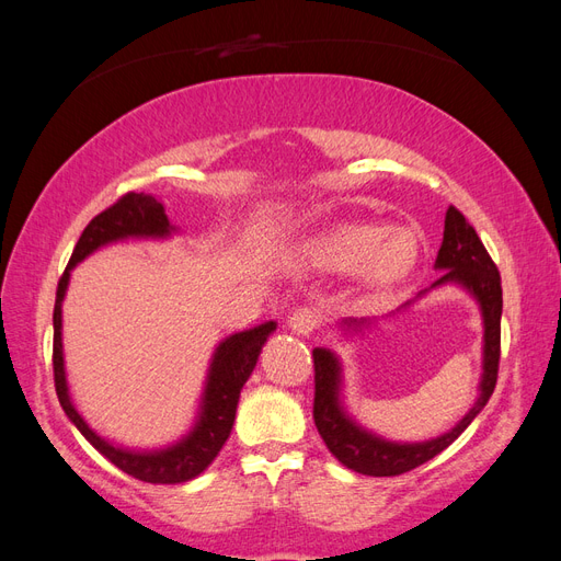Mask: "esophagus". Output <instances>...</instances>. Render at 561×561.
I'll return each instance as SVG.
<instances>
[{
	"instance_id": "obj_1",
	"label": "esophagus",
	"mask_w": 561,
	"mask_h": 561,
	"mask_svg": "<svg viewBox=\"0 0 561 561\" xmlns=\"http://www.w3.org/2000/svg\"><path fill=\"white\" fill-rule=\"evenodd\" d=\"M316 325H318V316H316V311L309 309V307L297 309V311L290 316V320H287V328H290V330H293L295 334H299V336H309V334L316 330Z\"/></svg>"
}]
</instances>
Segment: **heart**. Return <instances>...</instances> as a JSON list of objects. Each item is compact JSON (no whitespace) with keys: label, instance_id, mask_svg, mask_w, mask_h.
Masks as SVG:
<instances>
[{"label":"heart","instance_id":"b5f03b06","mask_svg":"<svg viewBox=\"0 0 561 561\" xmlns=\"http://www.w3.org/2000/svg\"><path fill=\"white\" fill-rule=\"evenodd\" d=\"M411 245L407 247L405 241ZM414 236L402 229H386L377 222H353L322 236L316 248L318 264L334 274L360 271L369 290L381 293L410 274L416 260Z\"/></svg>","mask_w":561,"mask_h":561}]
</instances>
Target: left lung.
I'll return each mask as SVG.
<instances>
[{
    "instance_id": "left-lung-1",
    "label": "left lung",
    "mask_w": 561,
    "mask_h": 561,
    "mask_svg": "<svg viewBox=\"0 0 561 561\" xmlns=\"http://www.w3.org/2000/svg\"><path fill=\"white\" fill-rule=\"evenodd\" d=\"M435 271H443L437 280L419 293L416 299L402 304V307L390 316H398L404 309H410L414 301L426 297L437 287L454 285L468 293L474 304H478L482 316V375L478 383V398H474L470 410L461 416L454 428L447 433L421 439V443H398L388 439L375 431L365 428L355 419L344 402V365L342 358L325 346L313 348V365H316V398H313V421L316 428L328 445L332 456L348 470L360 474H371V478H393L416 466L431 461L433 456L445 451L454 439L461 435L474 421L491 393L496 388L499 377V355H501V313H503V290H501V274L496 264L491 262L489 252L484 250L478 231L470 227L468 219L458 213L454 206L447 208L445 215V236L439 245ZM371 328H377V318H344L336 322V330L342 339L363 336Z\"/></svg>"
}]
</instances>
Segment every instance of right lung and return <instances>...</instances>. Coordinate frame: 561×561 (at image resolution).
Segmentation results:
<instances>
[{
	"label": "right lung",
	"instance_id": "right-lung-1",
	"mask_svg": "<svg viewBox=\"0 0 561 561\" xmlns=\"http://www.w3.org/2000/svg\"><path fill=\"white\" fill-rule=\"evenodd\" d=\"M178 231L180 229L168 219L161 198L151 194H126L112 208L93 217L91 225L79 236L70 264H67L58 283L54 309V377L62 412L110 463L133 474L135 480L151 484L190 482L215 461V456L231 435L241 390L260 360L266 339L278 328L276 320H266L262 325L225 336L215 346L206 371V381H203L194 423L175 443L154 449H138L118 445L114 439L103 437L95 428H91V423L77 410L65 369L62 301L67 287H70L72 271L100 248L124 241H165Z\"/></svg>",
	"mask_w": 561,
	"mask_h": 561
}]
</instances>
